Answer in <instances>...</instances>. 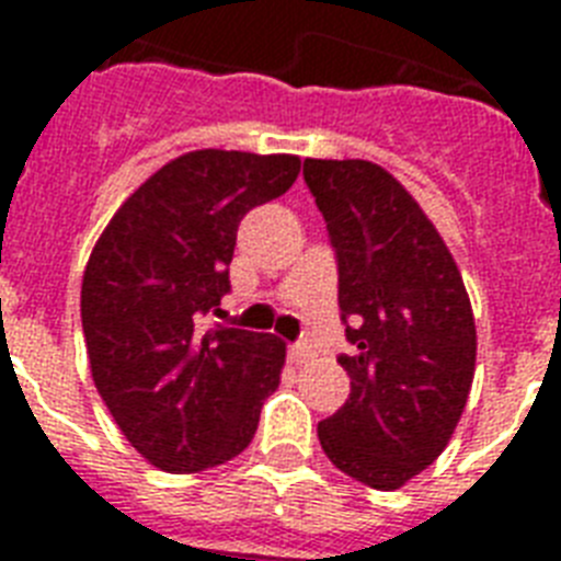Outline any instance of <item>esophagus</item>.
I'll list each match as a JSON object with an SVG mask.
<instances>
[{
    "instance_id": "esophagus-1",
    "label": "esophagus",
    "mask_w": 561,
    "mask_h": 561,
    "mask_svg": "<svg viewBox=\"0 0 561 561\" xmlns=\"http://www.w3.org/2000/svg\"><path fill=\"white\" fill-rule=\"evenodd\" d=\"M311 355H314V352H311L308 343H290L288 346L290 364H306V360H311Z\"/></svg>"
}]
</instances>
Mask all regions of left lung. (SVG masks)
Masks as SVG:
<instances>
[{
    "label": "left lung",
    "instance_id": "8db88e82",
    "mask_svg": "<svg viewBox=\"0 0 561 561\" xmlns=\"http://www.w3.org/2000/svg\"><path fill=\"white\" fill-rule=\"evenodd\" d=\"M337 259L350 399L317 425L364 486H404L443 454L469 399L478 334L462 276L419 203L367 160H306Z\"/></svg>",
    "mask_w": 561,
    "mask_h": 561
}]
</instances>
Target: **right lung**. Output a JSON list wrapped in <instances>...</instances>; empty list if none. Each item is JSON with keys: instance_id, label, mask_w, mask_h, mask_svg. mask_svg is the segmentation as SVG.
<instances>
[{"instance_id": "add662e5", "label": "right lung", "mask_w": 561, "mask_h": 561, "mask_svg": "<svg viewBox=\"0 0 561 561\" xmlns=\"http://www.w3.org/2000/svg\"><path fill=\"white\" fill-rule=\"evenodd\" d=\"M290 153L192 151L113 215L81 285L92 381L145 460L192 474L232 460L279 387L285 343L211 325L247 211L294 186Z\"/></svg>"}]
</instances>
